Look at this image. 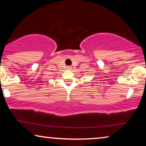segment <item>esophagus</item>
<instances>
[{
	"instance_id": "obj_1",
	"label": "esophagus",
	"mask_w": 146,
	"mask_h": 146,
	"mask_svg": "<svg viewBox=\"0 0 146 146\" xmlns=\"http://www.w3.org/2000/svg\"><path fill=\"white\" fill-rule=\"evenodd\" d=\"M67 68H68V69H70L71 67H70V66H67Z\"/></svg>"
}]
</instances>
